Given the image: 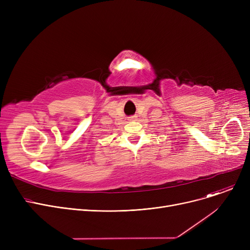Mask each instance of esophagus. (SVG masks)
<instances>
[{
    "label": "esophagus",
    "mask_w": 250,
    "mask_h": 250,
    "mask_svg": "<svg viewBox=\"0 0 250 250\" xmlns=\"http://www.w3.org/2000/svg\"><path fill=\"white\" fill-rule=\"evenodd\" d=\"M137 116L136 115H132V116H129L128 118H127V121L128 122H135V121H137Z\"/></svg>",
    "instance_id": "34e87169"
}]
</instances>
